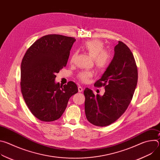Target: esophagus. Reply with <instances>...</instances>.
I'll return each mask as SVG.
<instances>
[{
	"label": "esophagus",
	"instance_id": "34e87169",
	"mask_svg": "<svg viewBox=\"0 0 160 160\" xmlns=\"http://www.w3.org/2000/svg\"><path fill=\"white\" fill-rule=\"evenodd\" d=\"M78 92H82V91H83V88H82L81 86H78Z\"/></svg>",
	"mask_w": 160,
	"mask_h": 160
}]
</instances>
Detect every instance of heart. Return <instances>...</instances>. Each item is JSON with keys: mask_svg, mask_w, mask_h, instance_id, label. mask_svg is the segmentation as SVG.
Segmentation results:
<instances>
[{"mask_svg": "<svg viewBox=\"0 0 160 160\" xmlns=\"http://www.w3.org/2000/svg\"><path fill=\"white\" fill-rule=\"evenodd\" d=\"M104 43L98 39L89 40L85 42L82 49H83L91 58H92L94 65L99 71H103L108 67L111 61V56L105 49ZM77 53L73 52L70 57V62H73L76 58ZM93 76L90 71L81 72L77 75L78 78L83 83H87L89 78Z\"/></svg>", "mask_w": 160, "mask_h": 160, "instance_id": "b5f03b06", "label": "heart"}]
</instances>
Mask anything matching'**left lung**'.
<instances>
[{
    "label": "left lung",
    "instance_id": "left-lung-1",
    "mask_svg": "<svg viewBox=\"0 0 160 160\" xmlns=\"http://www.w3.org/2000/svg\"><path fill=\"white\" fill-rule=\"evenodd\" d=\"M138 70L130 49L119 41L115 55L102 77L94 86L104 87L102 96L90 89L84 90L85 111L87 120L96 126L105 127L117 121L130 104L138 83Z\"/></svg>",
    "mask_w": 160,
    "mask_h": 160
}]
</instances>
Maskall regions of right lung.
<instances>
[{"label":"right lung","instance_id":"right-lung-1","mask_svg":"<svg viewBox=\"0 0 160 160\" xmlns=\"http://www.w3.org/2000/svg\"><path fill=\"white\" fill-rule=\"evenodd\" d=\"M76 39L50 34L36 40L21 64V90L33 115L42 122H52L63 114L69 99L78 92L73 82L60 85L56 73L66 66Z\"/></svg>","mask_w":160,"mask_h":160}]
</instances>
